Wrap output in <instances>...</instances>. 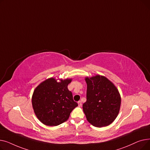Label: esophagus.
I'll return each instance as SVG.
<instances>
[{"mask_svg": "<svg viewBox=\"0 0 150 150\" xmlns=\"http://www.w3.org/2000/svg\"><path fill=\"white\" fill-rule=\"evenodd\" d=\"M78 106H81V101H78Z\"/></svg>", "mask_w": 150, "mask_h": 150, "instance_id": "obj_1", "label": "esophagus"}]
</instances>
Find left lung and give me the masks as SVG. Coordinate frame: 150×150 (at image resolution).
<instances>
[{"label": "left lung", "mask_w": 150, "mask_h": 150, "mask_svg": "<svg viewBox=\"0 0 150 150\" xmlns=\"http://www.w3.org/2000/svg\"><path fill=\"white\" fill-rule=\"evenodd\" d=\"M85 80L87 100L83 105V109L86 119L94 127H106L119 114L121 105L119 92L104 76L86 77Z\"/></svg>", "instance_id": "obj_1"}]
</instances>
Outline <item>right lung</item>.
Masks as SVG:
<instances>
[{"label":"right lung","instance_id":"right-lung-1","mask_svg":"<svg viewBox=\"0 0 150 150\" xmlns=\"http://www.w3.org/2000/svg\"><path fill=\"white\" fill-rule=\"evenodd\" d=\"M72 79L61 80L50 78L42 82L33 92L32 106L34 112L43 124L57 126L67 121L70 112L78 106L74 101L68 84Z\"/></svg>","mask_w":150,"mask_h":150}]
</instances>
